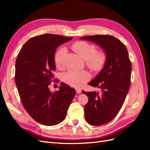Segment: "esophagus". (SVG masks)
<instances>
[{
    "label": "esophagus",
    "instance_id": "34e87169",
    "mask_svg": "<svg viewBox=\"0 0 150 150\" xmlns=\"http://www.w3.org/2000/svg\"><path fill=\"white\" fill-rule=\"evenodd\" d=\"M76 93L78 94H81V92H82V91H81V89H76Z\"/></svg>",
    "mask_w": 150,
    "mask_h": 150
}]
</instances>
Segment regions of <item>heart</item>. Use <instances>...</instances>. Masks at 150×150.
<instances>
[{
    "label": "heart",
    "instance_id": "heart-1",
    "mask_svg": "<svg viewBox=\"0 0 150 150\" xmlns=\"http://www.w3.org/2000/svg\"><path fill=\"white\" fill-rule=\"evenodd\" d=\"M71 48L78 55L86 61V64L93 71H99L103 67L106 61V55L103 51L96 52L94 45L85 41H78L71 46ZM66 51L60 49L56 52L54 61L57 67L61 68L64 64ZM89 79V74L86 71L71 70L64 76L66 82L72 86L80 87Z\"/></svg>",
    "mask_w": 150,
    "mask_h": 150
}]
</instances>
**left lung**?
I'll list each match as a JSON object with an SVG mask.
<instances>
[{"label": "left lung", "instance_id": "obj_1", "mask_svg": "<svg viewBox=\"0 0 150 150\" xmlns=\"http://www.w3.org/2000/svg\"><path fill=\"white\" fill-rule=\"evenodd\" d=\"M80 39L98 45L106 55L102 69L89 83L100 88L101 93L82 91L89 99L84 109L86 121L91 125L101 126L111 121L122 106L130 87L131 63L124 44L113 36L88 35Z\"/></svg>", "mask_w": 150, "mask_h": 150}]
</instances>
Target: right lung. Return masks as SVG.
<instances>
[{"label":"right lung","mask_w":150,"mask_h":150,"mask_svg":"<svg viewBox=\"0 0 150 150\" xmlns=\"http://www.w3.org/2000/svg\"><path fill=\"white\" fill-rule=\"evenodd\" d=\"M72 38L46 34L27 41L18 54L15 81L25 110L39 123L54 126L66 117L76 90L61 83L59 90L49 88L56 70L54 56L60 45Z\"/></svg>","instance_id":"right-lung-1"}]
</instances>
